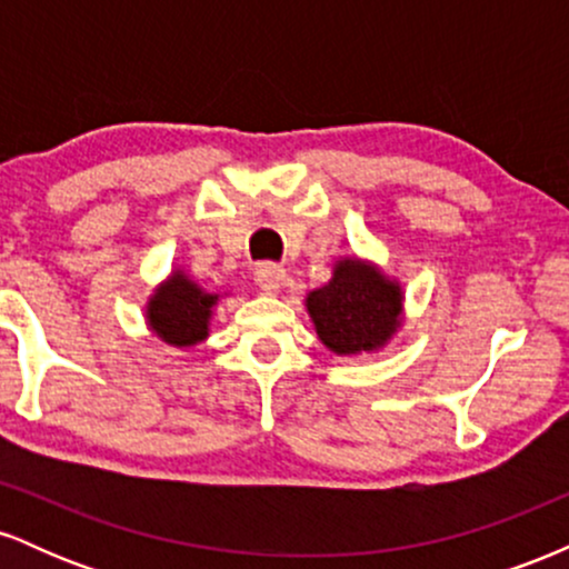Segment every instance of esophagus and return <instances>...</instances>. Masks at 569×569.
I'll list each match as a JSON object with an SVG mask.
<instances>
[{"label": "esophagus", "instance_id": "obj_1", "mask_svg": "<svg viewBox=\"0 0 569 569\" xmlns=\"http://www.w3.org/2000/svg\"><path fill=\"white\" fill-rule=\"evenodd\" d=\"M283 280H286V270L278 264H262L257 270V286L264 293H278L283 289Z\"/></svg>", "mask_w": 569, "mask_h": 569}]
</instances>
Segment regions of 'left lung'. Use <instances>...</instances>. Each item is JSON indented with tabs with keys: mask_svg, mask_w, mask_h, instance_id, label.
<instances>
[{
	"mask_svg": "<svg viewBox=\"0 0 569 569\" xmlns=\"http://www.w3.org/2000/svg\"><path fill=\"white\" fill-rule=\"evenodd\" d=\"M316 335L337 356L377 352L403 323V289L358 257L335 262L331 280L305 297Z\"/></svg>",
	"mask_w": 569,
	"mask_h": 569,
	"instance_id": "8db88e82",
	"label": "left lung"
}]
</instances>
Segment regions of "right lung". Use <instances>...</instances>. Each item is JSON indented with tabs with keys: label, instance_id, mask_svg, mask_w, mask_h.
Returning a JSON list of instances; mask_svg holds the SVG:
<instances>
[{
	"label": "right lung",
	"instance_id": "add662e5",
	"mask_svg": "<svg viewBox=\"0 0 569 569\" xmlns=\"http://www.w3.org/2000/svg\"><path fill=\"white\" fill-rule=\"evenodd\" d=\"M219 293L202 289L187 270H176L154 289L147 302V326L171 348H194L211 331Z\"/></svg>",
	"mask_w": 569,
	"mask_h": 569
}]
</instances>
